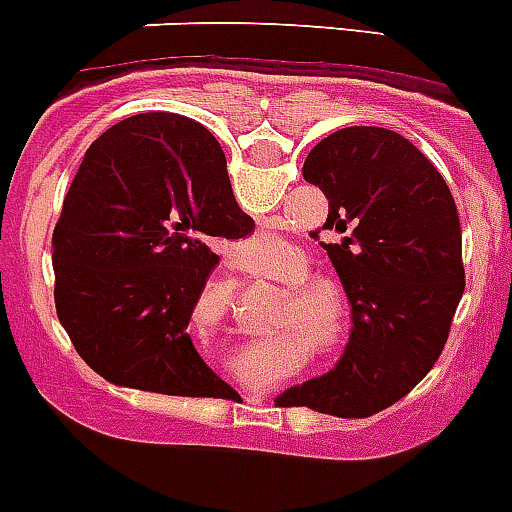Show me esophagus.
Returning <instances> with one entry per match:
<instances>
[{
    "instance_id": "1",
    "label": "esophagus",
    "mask_w": 512,
    "mask_h": 512,
    "mask_svg": "<svg viewBox=\"0 0 512 512\" xmlns=\"http://www.w3.org/2000/svg\"><path fill=\"white\" fill-rule=\"evenodd\" d=\"M262 398H265V393H247V400H250V403L252 400H262Z\"/></svg>"
}]
</instances>
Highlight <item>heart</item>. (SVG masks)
<instances>
[{"label":"heart","mask_w":512,"mask_h":512,"mask_svg":"<svg viewBox=\"0 0 512 512\" xmlns=\"http://www.w3.org/2000/svg\"><path fill=\"white\" fill-rule=\"evenodd\" d=\"M306 260L298 257L296 262H290L283 270V278H288L290 283H301L306 278ZM294 298H285L283 313H280V326H296V329L285 331V334L275 336V339H265V342H257L242 354V370L252 380H275L283 372H290L298 365L306 354V342L303 335L308 336V342L319 352L329 354L334 352L339 344H342L344 336V319L342 311L336 306L334 298L329 293L319 288H306V285H298V288L290 290ZM298 328L302 330L297 331Z\"/></svg>","instance_id":"1"}]
</instances>
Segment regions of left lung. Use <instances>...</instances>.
<instances>
[{
  "instance_id": "1",
  "label": "left lung",
  "mask_w": 512,
  "mask_h": 512,
  "mask_svg": "<svg viewBox=\"0 0 512 512\" xmlns=\"http://www.w3.org/2000/svg\"><path fill=\"white\" fill-rule=\"evenodd\" d=\"M303 178L329 199L321 229L339 242L324 250L352 331L329 372L275 403L365 418L411 393L444 349L464 290L457 206L426 155L382 127L331 132L308 153Z\"/></svg>"
}]
</instances>
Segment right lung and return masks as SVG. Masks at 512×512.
Wrapping results in <instances>:
<instances>
[{
  "mask_svg": "<svg viewBox=\"0 0 512 512\" xmlns=\"http://www.w3.org/2000/svg\"><path fill=\"white\" fill-rule=\"evenodd\" d=\"M222 147L181 114H135L86 150L53 232L55 308L104 380L186 398H232L188 334L219 262L252 232Z\"/></svg>",
  "mask_w": 512,
  "mask_h": 512,
  "instance_id": "right-lung-1",
  "label": "right lung"
}]
</instances>
